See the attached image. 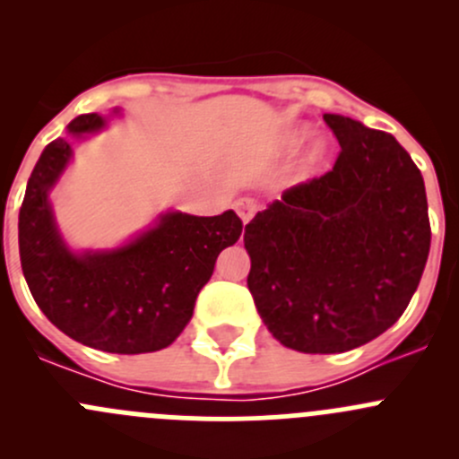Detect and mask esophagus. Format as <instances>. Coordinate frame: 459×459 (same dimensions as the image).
<instances>
[{
  "label": "esophagus",
  "mask_w": 459,
  "mask_h": 459,
  "mask_svg": "<svg viewBox=\"0 0 459 459\" xmlns=\"http://www.w3.org/2000/svg\"><path fill=\"white\" fill-rule=\"evenodd\" d=\"M235 211H238L239 220H242L244 224H248V221L253 220V215L257 212V204L253 200H248V197H242V200L235 202Z\"/></svg>",
  "instance_id": "obj_1"
}]
</instances>
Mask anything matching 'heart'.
Here are the masks:
<instances>
[{"label": "heart", "mask_w": 459, "mask_h": 459, "mask_svg": "<svg viewBox=\"0 0 459 459\" xmlns=\"http://www.w3.org/2000/svg\"><path fill=\"white\" fill-rule=\"evenodd\" d=\"M307 137V128H295L293 133L289 135V143L290 146H298L299 142ZM328 155V140L326 137H313V142L308 143L307 152H304V160H302V169L304 170H313L317 169L319 164L324 161V157Z\"/></svg>", "instance_id": "b5f03b06"}]
</instances>
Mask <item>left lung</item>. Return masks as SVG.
Returning a JSON list of instances; mask_svg holds the SVG:
<instances>
[{
  "instance_id": "obj_1",
  "label": "left lung",
  "mask_w": 459,
  "mask_h": 459,
  "mask_svg": "<svg viewBox=\"0 0 459 459\" xmlns=\"http://www.w3.org/2000/svg\"><path fill=\"white\" fill-rule=\"evenodd\" d=\"M335 166L284 191L244 230L248 290L280 344L344 353L382 335L409 307L430 248L424 179L393 135L324 115Z\"/></svg>"
}]
</instances>
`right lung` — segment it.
I'll use <instances>...</instances> for the list:
<instances>
[{
    "mask_svg": "<svg viewBox=\"0 0 459 459\" xmlns=\"http://www.w3.org/2000/svg\"><path fill=\"white\" fill-rule=\"evenodd\" d=\"M106 124L108 117L88 113L66 131L73 140H86ZM71 160L68 137L50 142L20 208L22 271L37 307L59 331L91 349L122 355L166 349L191 322L217 255L242 235V220L233 211L215 217L166 211L122 247L73 251L50 204V191Z\"/></svg>",
    "mask_w": 459,
    "mask_h": 459,
    "instance_id": "add662e5",
    "label": "right lung"
}]
</instances>
